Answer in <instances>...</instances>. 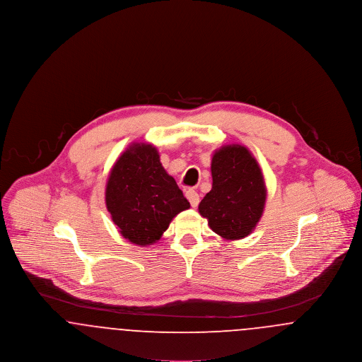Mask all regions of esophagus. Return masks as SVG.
Listing matches in <instances>:
<instances>
[{
    "label": "esophagus",
    "instance_id": "1",
    "mask_svg": "<svg viewBox=\"0 0 362 362\" xmlns=\"http://www.w3.org/2000/svg\"><path fill=\"white\" fill-rule=\"evenodd\" d=\"M186 197H187V199H189L191 206H198V204H199V195H198V192H197L195 189H187V191H186Z\"/></svg>",
    "mask_w": 362,
    "mask_h": 362
}]
</instances>
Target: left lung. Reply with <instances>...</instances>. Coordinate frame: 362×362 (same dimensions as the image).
<instances>
[{"label":"left lung","mask_w":362,"mask_h":362,"mask_svg":"<svg viewBox=\"0 0 362 362\" xmlns=\"http://www.w3.org/2000/svg\"><path fill=\"white\" fill-rule=\"evenodd\" d=\"M211 189L198 210L225 240L248 236L259 223L267 189L258 161L243 145H226L211 158Z\"/></svg>","instance_id":"left-lung-1"}]
</instances>
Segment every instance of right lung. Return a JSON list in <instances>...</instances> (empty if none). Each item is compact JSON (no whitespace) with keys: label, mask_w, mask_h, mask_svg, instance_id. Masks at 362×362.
I'll return each instance as SVG.
<instances>
[{"label":"right lung","mask_w":362,"mask_h":362,"mask_svg":"<svg viewBox=\"0 0 362 362\" xmlns=\"http://www.w3.org/2000/svg\"><path fill=\"white\" fill-rule=\"evenodd\" d=\"M105 205L122 236L145 247L158 240L189 202L161 165L155 146L134 142L110 173Z\"/></svg>","instance_id":"obj_1"}]
</instances>
